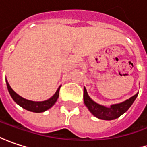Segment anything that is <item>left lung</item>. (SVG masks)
Masks as SVG:
<instances>
[{
  "mask_svg": "<svg viewBox=\"0 0 147 147\" xmlns=\"http://www.w3.org/2000/svg\"><path fill=\"white\" fill-rule=\"evenodd\" d=\"M138 95L137 93L135 95L131 96L128 99H126L123 102L111 105L109 107L99 105L94 102L88 94L86 87H84V103L87 107L89 111L92 113L96 118L102 119V120H113L119 118L124 113L128 110V109L133 104L135 99Z\"/></svg>",
  "mask_w": 147,
  "mask_h": 147,
  "instance_id": "8db88e82",
  "label": "left lung"
}]
</instances>
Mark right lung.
Segmentation results:
<instances>
[{
	"label": "right lung",
	"instance_id": "add662e5",
	"mask_svg": "<svg viewBox=\"0 0 147 147\" xmlns=\"http://www.w3.org/2000/svg\"><path fill=\"white\" fill-rule=\"evenodd\" d=\"M5 82H6L8 91L10 93V96L13 99V100L16 102L17 105H19L20 107H22L23 109H26L28 111L34 112V113L45 112L46 110H48L50 108H52L53 106L54 105L55 103L57 102V100L59 97V90H60L61 86L58 87L57 90L56 91L54 94L51 98L47 99V100H44V101H32V100L24 99V98L21 97L20 95H19L17 93H16L12 90V88L9 85L7 80H5Z\"/></svg>",
	"mask_w": 147,
	"mask_h": 147
}]
</instances>
